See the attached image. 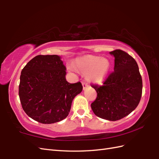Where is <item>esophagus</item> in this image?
<instances>
[{"mask_svg": "<svg viewBox=\"0 0 159 159\" xmlns=\"http://www.w3.org/2000/svg\"><path fill=\"white\" fill-rule=\"evenodd\" d=\"M82 85H83V89H85L87 87H88V84L86 83L85 82H83L82 83Z\"/></svg>", "mask_w": 159, "mask_h": 159, "instance_id": "obj_1", "label": "esophagus"}]
</instances>
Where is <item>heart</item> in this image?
I'll use <instances>...</instances> for the list:
<instances>
[{
	"label": "heart",
	"mask_w": 159,
	"mask_h": 159,
	"mask_svg": "<svg viewBox=\"0 0 159 159\" xmlns=\"http://www.w3.org/2000/svg\"><path fill=\"white\" fill-rule=\"evenodd\" d=\"M74 67L77 72L86 75L87 81L101 84L109 74L111 62L106 58L86 55L77 58L74 63Z\"/></svg>",
	"instance_id": "heart-1"
}]
</instances>
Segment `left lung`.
Listing matches in <instances>:
<instances>
[{
	"mask_svg": "<svg viewBox=\"0 0 159 159\" xmlns=\"http://www.w3.org/2000/svg\"><path fill=\"white\" fill-rule=\"evenodd\" d=\"M109 53L115 57L114 72L108 76L103 85H92L97 98L91 107L96 116L117 121L138 106L142 94V79L136 61L128 53L121 50Z\"/></svg>",
	"mask_w": 159,
	"mask_h": 159,
	"instance_id": "1",
	"label": "left lung"
}]
</instances>
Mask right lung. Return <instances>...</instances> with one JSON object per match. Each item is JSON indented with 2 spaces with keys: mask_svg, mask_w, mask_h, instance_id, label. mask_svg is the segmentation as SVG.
Segmentation results:
<instances>
[{
  "mask_svg": "<svg viewBox=\"0 0 159 159\" xmlns=\"http://www.w3.org/2000/svg\"><path fill=\"white\" fill-rule=\"evenodd\" d=\"M61 57L38 55L21 72L19 97L23 110L33 120L53 124L68 116L74 97L83 90L80 82L66 80Z\"/></svg>",
  "mask_w": 159,
  "mask_h": 159,
  "instance_id": "1",
  "label": "right lung"
}]
</instances>
